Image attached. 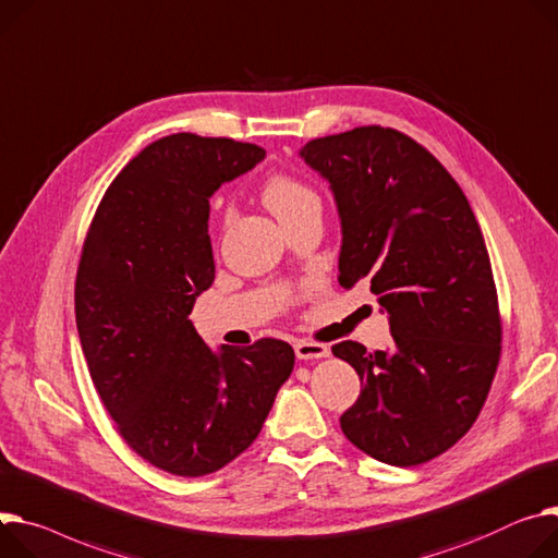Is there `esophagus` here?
<instances>
[{"mask_svg": "<svg viewBox=\"0 0 558 558\" xmlns=\"http://www.w3.org/2000/svg\"><path fill=\"white\" fill-rule=\"evenodd\" d=\"M294 353L299 360H319V357H328L330 349L326 344H319V341L299 339L294 344Z\"/></svg>", "mask_w": 558, "mask_h": 558, "instance_id": "34e87169", "label": "esophagus"}]
</instances>
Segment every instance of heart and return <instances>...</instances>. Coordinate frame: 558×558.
Here are the masks:
<instances>
[{
    "instance_id": "obj_1",
    "label": "heart",
    "mask_w": 558,
    "mask_h": 558,
    "mask_svg": "<svg viewBox=\"0 0 558 558\" xmlns=\"http://www.w3.org/2000/svg\"><path fill=\"white\" fill-rule=\"evenodd\" d=\"M264 201L275 217L279 219L281 226L290 223L296 217H302L304 211H308L313 207H319L317 192L311 185H306L304 181H299L288 174L272 177L264 185Z\"/></svg>"
}]
</instances>
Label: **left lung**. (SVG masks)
<instances>
[{"label":"left lung","instance_id":"obj_1","mask_svg":"<svg viewBox=\"0 0 558 558\" xmlns=\"http://www.w3.org/2000/svg\"><path fill=\"white\" fill-rule=\"evenodd\" d=\"M330 183L339 283L368 286L389 313L391 351L339 341L364 389L339 417L371 458L413 466L476 422L500 360V313L481 226L440 160L391 126H355L299 151Z\"/></svg>","mask_w":558,"mask_h":558}]
</instances>
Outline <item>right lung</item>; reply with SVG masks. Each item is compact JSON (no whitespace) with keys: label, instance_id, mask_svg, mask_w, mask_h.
<instances>
[{"label":"right lung","instance_id":"add662e5","mask_svg":"<svg viewBox=\"0 0 558 558\" xmlns=\"http://www.w3.org/2000/svg\"><path fill=\"white\" fill-rule=\"evenodd\" d=\"M264 156L232 138L165 136L113 179L82 245L75 324L94 387L124 442L174 476L243 453L294 366L281 339L211 351L190 322L214 281L209 196Z\"/></svg>","mask_w":558,"mask_h":558}]
</instances>
